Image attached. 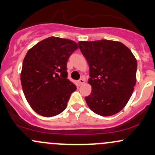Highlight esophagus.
I'll return each mask as SVG.
<instances>
[{
    "instance_id": "obj_1",
    "label": "esophagus",
    "mask_w": 155,
    "mask_h": 155,
    "mask_svg": "<svg viewBox=\"0 0 155 155\" xmlns=\"http://www.w3.org/2000/svg\"><path fill=\"white\" fill-rule=\"evenodd\" d=\"M84 82H85V80H84V79H80L79 81H78V83H79V85H81V84H84Z\"/></svg>"
}]
</instances>
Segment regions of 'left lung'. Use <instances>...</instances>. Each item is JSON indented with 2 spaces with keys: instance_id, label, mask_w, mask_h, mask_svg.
<instances>
[{
  "instance_id": "1",
  "label": "left lung",
  "mask_w": 155,
  "mask_h": 155,
  "mask_svg": "<svg viewBox=\"0 0 155 155\" xmlns=\"http://www.w3.org/2000/svg\"><path fill=\"white\" fill-rule=\"evenodd\" d=\"M79 47L90 68L88 107L102 116L120 112L130 100L136 84L137 60L120 42L108 40L79 41Z\"/></svg>"
}]
</instances>
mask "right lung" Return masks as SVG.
Segmentation results:
<instances>
[{"mask_svg": "<svg viewBox=\"0 0 155 155\" xmlns=\"http://www.w3.org/2000/svg\"><path fill=\"white\" fill-rule=\"evenodd\" d=\"M78 48L72 40L50 37L27 52L20 80L25 98L37 113L52 117L65 110L76 90L67 79V62Z\"/></svg>", "mask_w": 155, "mask_h": 155, "instance_id": "add662e5", "label": "right lung"}]
</instances>
